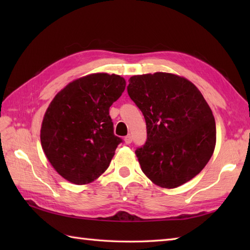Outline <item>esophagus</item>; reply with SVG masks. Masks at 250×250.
<instances>
[{"mask_svg":"<svg viewBox=\"0 0 250 250\" xmlns=\"http://www.w3.org/2000/svg\"><path fill=\"white\" fill-rule=\"evenodd\" d=\"M124 141H125V143L126 145H129V144H131L132 143V136L129 134V135H126L125 139H124Z\"/></svg>","mask_w":250,"mask_h":250,"instance_id":"obj_1","label":"esophagus"}]
</instances>
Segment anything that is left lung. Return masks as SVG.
Instances as JSON below:
<instances>
[{
	"mask_svg": "<svg viewBox=\"0 0 250 250\" xmlns=\"http://www.w3.org/2000/svg\"><path fill=\"white\" fill-rule=\"evenodd\" d=\"M129 82L128 93L146 120L147 141L135 150L142 171L159 187L177 188L196 176L213 155V111L185 77L157 72Z\"/></svg>",
	"mask_w": 250,
	"mask_h": 250,
	"instance_id": "left-lung-1",
	"label": "left lung"
}]
</instances>
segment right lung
<instances>
[{
	"mask_svg": "<svg viewBox=\"0 0 250 250\" xmlns=\"http://www.w3.org/2000/svg\"><path fill=\"white\" fill-rule=\"evenodd\" d=\"M125 88V79L116 74H89L66 84L46 109L42 148L70 183H92L107 169L122 142L114 134L109 107Z\"/></svg>",
	"mask_w": 250,
	"mask_h": 250,
	"instance_id": "obj_1",
	"label": "right lung"
}]
</instances>
